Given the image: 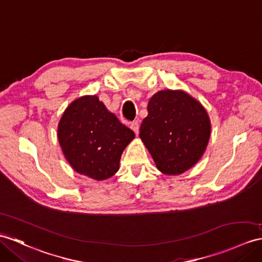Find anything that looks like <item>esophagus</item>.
Instances as JSON below:
<instances>
[{
    "label": "esophagus",
    "mask_w": 262,
    "mask_h": 262,
    "mask_svg": "<svg viewBox=\"0 0 262 262\" xmlns=\"http://www.w3.org/2000/svg\"><path fill=\"white\" fill-rule=\"evenodd\" d=\"M130 128L133 129V132H134V133H135V134H138V132H139V121H138V120L133 121L132 125H130Z\"/></svg>",
    "instance_id": "1"
}]
</instances>
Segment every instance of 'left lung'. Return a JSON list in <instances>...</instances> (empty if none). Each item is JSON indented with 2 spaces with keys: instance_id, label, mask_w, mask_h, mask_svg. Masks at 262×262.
<instances>
[{
  "instance_id": "1",
  "label": "left lung",
  "mask_w": 262,
  "mask_h": 262,
  "mask_svg": "<svg viewBox=\"0 0 262 262\" xmlns=\"http://www.w3.org/2000/svg\"><path fill=\"white\" fill-rule=\"evenodd\" d=\"M139 137L160 172L180 175L202 159L211 136V120L202 103L183 90L151 96Z\"/></svg>"
}]
</instances>
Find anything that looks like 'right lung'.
I'll return each mask as SVG.
<instances>
[{"mask_svg":"<svg viewBox=\"0 0 262 262\" xmlns=\"http://www.w3.org/2000/svg\"><path fill=\"white\" fill-rule=\"evenodd\" d=\"M57 136L66 160L77 173L102 181L117 173L121 154L135 134L98 97L87 95L66 108Z\"/></svg>","mask_w":262,"mask_h":262,"instance_id":"1","label":"right lung"}]
</instances>
